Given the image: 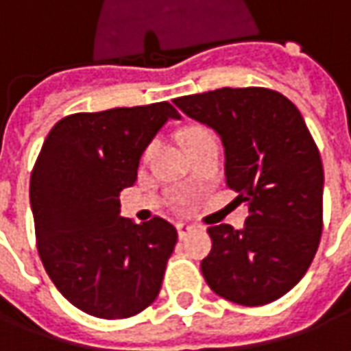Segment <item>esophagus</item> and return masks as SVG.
<instances>
[{
	"label": "esophagus",
	"mask_w": 351,
	"mask_h": 351,
	"mask_svg": "<svg viewBox=\"0 0 351 351\" xmlns=\"http://www.w3.org/2000/svg\"><path fill=\"white\" fill-rule=\"evenodd\" d=\"M176 231H178V237H180V239H186V237L193 231V228H191V226H186V223H178V226H176Z\"/></svg>",
	"instance_id": "1"
}]
</instances>
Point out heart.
<instances>
[{
  "label": "heart",
  "mask_w": 351,
  "mask_h": 351,
  "mask_svg": "<svg viewBox=\"0 0 351 351\" xmlns=\"http://www.w3.org/2000/svg\"><path fill=\"white\" fill-rule=\"evenodd\" d=\"M184 145L188 146H193L195 143H199V141H203V138H208L213 137L210 135V131L205 130V128H199V125H193V128H188V130L184 131Z\"/></svg>",
  "instance_id": "1"
}]
</instances>
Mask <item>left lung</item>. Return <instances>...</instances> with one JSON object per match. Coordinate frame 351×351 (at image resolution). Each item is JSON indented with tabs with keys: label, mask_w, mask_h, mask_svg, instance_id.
Masks as SVG:
<instances>
[{
	"label": "left lung",
	"mask_w": 351,
	"mask_h": 351,
	"mask_svg": "<svg viewBox=\"0 0 351 351\" xmlns=\"http://www.w3.org/2000/svg\"><path fill=\"white\" fill-rule=\"evenodd\" d=\"M213 128L226 182L248 205L243 229L208 228L201 271L214 293L243 306L286 295L308 271L324 228V165L299 108L269 88H220L173 99Z\"/></svg>",
	"instance_id": "1"
}]
</instances>
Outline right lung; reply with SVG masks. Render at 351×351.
I'll return each instance as SVG.
<instances>
[{
  "label": "right lung",
  "mask_w": 351,
  "mask_h": 351,
  "mask_svg": "<svg viewBox=\"0 0 351 351\" xmlns=\"http://www.w3.org/2000/svg\"><path fill=\"white\" fill-rule=\"evenodd\" d=\"M169 118L167 103L77 112L43 143L29 178L37 250L58 291L101 319L150 306L175 250L176 229L154 216H120V191L137 180L138 160Z\"/></svg>",
  "instance_id": "add662e5"
}]
</instances>
